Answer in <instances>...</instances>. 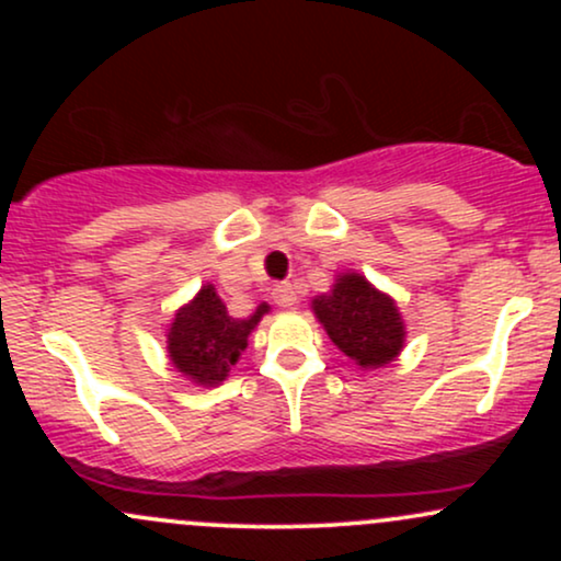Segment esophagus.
I'll list each match as a JSON object with an SVG mask.
<instances>
[{
  "label": "esophagus",
  "mask_w": 561,
  "mask_h": 561,
  "mask_svg": "<svg viewBox=\"0 0 561 561\" xmlns=\"http://www.w3.org/2000/svg\"><path fill=\"white\" fill-rule=\"evenodd\" d=\"M274 302L282 308H293L298 302V293L293 285H276L274 287Z\"/></svg>",
  "instance_id": "esophagus-1"
}]
</instances>
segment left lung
Listing matches in <instances>:
<instances>
[{
	"instance_id": "8db88e82",
	"label": "left lung",
	"mask_w": 561,
	"mask_h": 561,
	"mask_svg": "<svg viewBox=\"0 0 561 561\" xmlns=\"http://www.w3.org/2000/svg\"><path fill=\"white\" fill-rule=\"evenodd\" d=\"M313 317L358 369H382L401 356L405 324L398 302L364 274L345 272L311 300Z\"/></svg>"
}]
</instances>
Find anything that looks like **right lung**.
Wrapping results in <instances>:
<instances>
[{
    "label": "right lung",
    "instance_id": "obj_1",
    "mask_svg": "<svg viewBox=\"0 0 561 561\" xmlns=\"http://www.w3.org/2000/svg\"><path fill=\"white\" fill-rule=\"evenodd\" d=\"M272 311L261 302L250 317H231L216 287L203 285L192 300L173 313L165 330V351L179 375L197 388H216L229 377L248 347L250 332Z\"/></svg>",
    "mask_w": 561,
    "mask_h": 561
}]
</instances>
